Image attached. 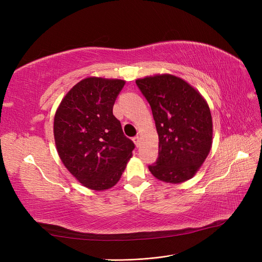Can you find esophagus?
<instances>
[{"label":"esophagus","instance_id":"obj_1","mask_svg":"<svg viewBox=\"0 0 262 262\" xmlns=\"http://www.w3.org/2000/svg\"><path fill=\"white\" fill-rule=\"evenodd\" d=\"M133 142L134 143H136V145H137V147H139L140 146V144H141V137H134L133 138Z\"/></svg>","mask_w":262,"mask_h":262}]
</instances>
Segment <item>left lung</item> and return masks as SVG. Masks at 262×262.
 I'll list each match as a JSON object with an SVG mask.
<instances>
[{"label":"left lung","mask_w":262,"mask_h":262,"mask_svg":"<svg viewBox=\"0 0 262 262\" xmlns=\"http://www.w3.org/2000/svg\"><path fill=\"white\" fill-rule=\"evenodd\" d=\"M136 83L152 108L160 141L157 162L148 166L149 171L169 184L192 178L212 147L213 123L207 100L171 74L138 78Z\"/></svg>","instance_id":"8db88e82"}]
</instances>
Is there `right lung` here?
<instances>
[{
    "mask_svg": "<svg viewBox=\"0 0 262 262\" xmlns=\"http://www.w3.org/2000/svg\"><path fill=\"white\" fill-rule=\"evenodd\" d=\"M124 84L118 78H84L63 97L54 115V142L63 165L96 191L117 184L134 148L113 114Z\"/></svg>",
    "mask_w": 262,
    "mask_h": 262,
    "instance_id": "1",
    "label": "right lung"
}]
</instances>
